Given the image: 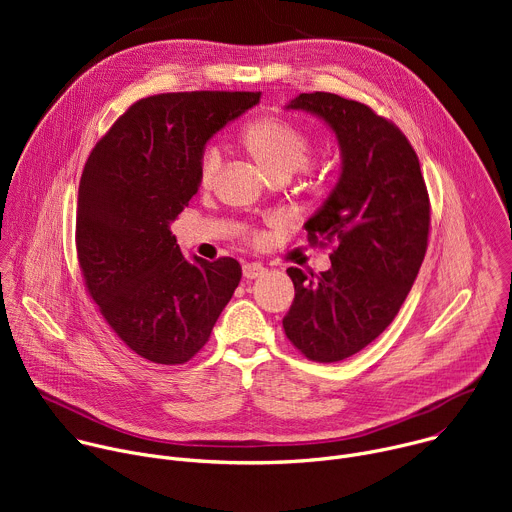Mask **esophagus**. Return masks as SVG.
Segmentation results:
<instances>
[{"label": "esophagus", "instance_id": "obj_1", "mask_svg": "<svg viewBox=\"0 0 512 512\" xmlns=\"http://www.w3.org/2000/svg\"><path fill=\"white\" fill-rule=\"evenodd\" d=\"M265 273V267L261 263H245L243 265V277L245 279H257Z\"/></svg>", "mask_w": 512, "mask_h": 512}]
</instances>
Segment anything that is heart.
Returning a JSON list of instances; mask_svg holds the SVG:
<instances>
[{"label":"heart","instance_id":"1","mask_svg":"<svg viewBox=\"0 0 512 512\" xmlns=\"http://www.w3.org/2000/svg\"><path fill=\"white\" fill-rule=\"evenodd\" d=\"M241 141L255 164L269 176H291L306 166L312 141L302 127L283 117L265 115L245 125ZM223 168V154L216 145H206L198 158V184L212 188Z\"/></svg>","mask_w":512,"mask_h":512}]
</instances>
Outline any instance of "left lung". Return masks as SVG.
<instances>
[{"label":"left lung","instance_id":"obj_1","mask_svg":"<svg viewBox=\"0 0 512 512\" xmlns=\"http://www.w3.org/2000/svg\"><path fill=\"white\" fill-rule=\"evenodd\" d=\"M285 109L324 121L340 150L338 182L304 229L334 241L332 267L306 275L289 267L296 298L285 336L318 362L344 360L397 316L427 249L429 198L407 137L358 101L302 93Z\"/></svg>","mask_w":512,"mask_h":512}]
</instances>
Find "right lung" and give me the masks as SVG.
Returning <instances> with one entry per match:
<instances>
[{
  "instance_id": "add662e5",
  "label": "right lung",
  "mask_w": 512,
  "mask_h": 512,
  "mask_svg": "<svg viewBox=\"0 0 512 512\" xmlns=\"http://www.w3.org/2000/svg\"><path fill=\"white\" fill-rule=\"evenodd\" d=\"M261 93L141 99L91 152L77 208V251L91 298L141 358L182 364L208 340L241 281L231 257L186 259L170 231L198 192V158Z\"/></svg>"
}]
</instances>
